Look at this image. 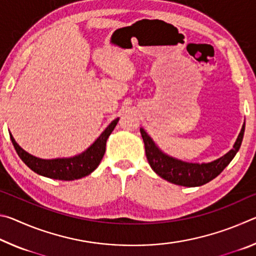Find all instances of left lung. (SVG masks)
<instances>
[{"label":"left lung","instance_id":"1","mask_svg":"<svg viewBox=\"0 0 256 256\" xmlns=\"http://www.w3.org/2000/svg\"><path fill=\"white\" fill-rule=\"evenodd\" d=\"M244 131L245 123L242 125L235 144H234V148L224 157L209 164H190L162 154L144 130L140 128L144 142L146 159L154 172L172 184L188 186V188L206 184L208 182L216 178L228 166L240 148Z\"/></svg>","mask_w":256,"mask_h":256}]
</instances>
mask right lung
<instances>
[{"label": "right lung", "instance_id": "right-lung-1", "mask_svg": "<svg viewBox=\"0 0 256 256\" xmlns=\"http://www.w3.org/2000/svg\"><path fill=\"white\" fill-rule=\"evenodd\" d=\"M120 118H116L108 125L100 136L89 146L84 152L71 158L58 159H40L28 154L16 144L14 136L10 134L11 141L21 160L30 170L42 176L60 180H79L92 172L100 164L106 150V141L115 128Z\"/></svg>", "mask_w": 256, "mask_h": 256}]
</instances>
